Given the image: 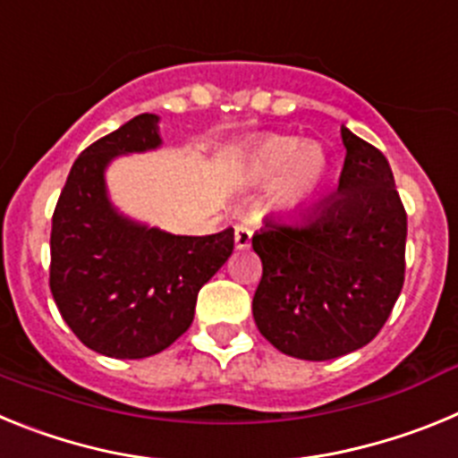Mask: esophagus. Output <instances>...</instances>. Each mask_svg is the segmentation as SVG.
I'll use <instances>...</instances> for the list:
<instances>
[{"label": "esophagus", "mask_w": 458, "mask_h": 458, "mask_svg": "<svg viewBox=\"0 0 458 458\" xmlns=\"http://www.w3.org/2000/svg\"><path fill=\"white\" fill-rule=\"evenodd\" d=\"M233 241H236L238 250H248L252 245V232H250V226L238 225L236 232H233Z\"/></svg>", "instance_id": "1"}]
</instances>
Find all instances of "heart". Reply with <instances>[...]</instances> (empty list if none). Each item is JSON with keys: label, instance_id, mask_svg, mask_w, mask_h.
I'll return each instance as SVG.
<instances>
[{"label": "heart", "instance_id": "obj_1", "mask_svg": "<svg viewBox=\"0 0 458 458\" xmlns=\"http://www.w3.org/2000/svg\"><path fill=\"white\" fill-rule=\"evenodd\" d=\"M279 171L283 174L275 185V204L295 208L321 188L327 174L326 153L317 144H301L295 137H268L250 156V174L259 181H270Z\"/></svg>", "mask_w": 458, "mask_h": 458}]
</instances>
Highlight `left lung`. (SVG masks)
Returning a JSON list of instances; mask_svg holds the SVG:
<instances>
[{"mask_svg": "<svg viewBox=\"0 0 458 458\" xmlns=\"http://www.w3.org/2000/svg\"><path fill=\"white\" fill-rule=\"evenodd\" d=\"M346 147L333 199L252 236L264 273L254 291L259 333L301 360H333L386 326L406 273V208L386 156L342 128Z\"/></svg>", "mask_w": 458, "mask_h": 458, "instance_id": "obj_1", "label": "left lung"}]
</instances>
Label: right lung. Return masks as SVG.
<instances>
[{
    "instance_id": "add662e5",
    "label": "right lung",
    "mask_w": 458,
    "mask_h": 458,
    "mask_svg": "<svg viewBox=\"0 0 458 458\" xmlns=\"http://www.w3.org/2000/svg\"><path fill=\"white\" fill-rule=\"evenodd\" d=\"M160 144L157 116L140 114L84 148L64 185L50 233V291L75 337L107 358H148L194 318L197 293L233 252V229L174 236L109 206L105 167Z\"/></svg>"
}]
</instances>
